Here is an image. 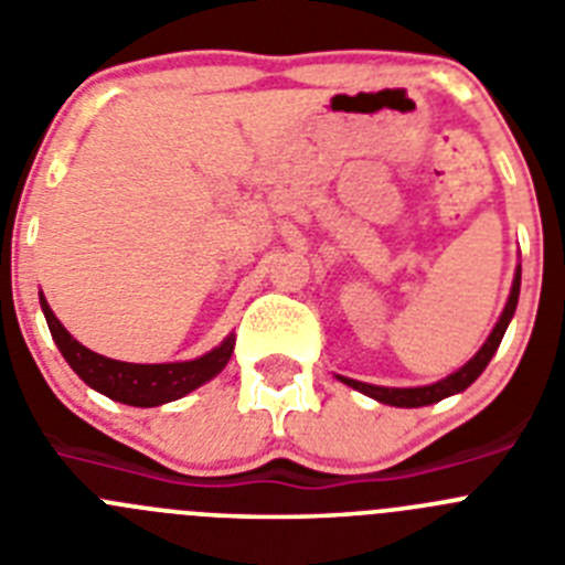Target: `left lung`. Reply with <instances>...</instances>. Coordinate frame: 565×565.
<instances>
[{"instance_id": "left-lung-1", "label": "left lung", "mask_w": 565, "mask_h": 565, "mask_svg": "<svg viewBox=\"0 0 565 565\" xmlns=\"http://www.w3.org/2000/svg\"><path fill=\"white\" fill-rule=\"evenodd\" d=\"M518 294H521V268H518L515 282H512V294H509V299H507V308H503L501 319H498V326L492 328V333H489V339L483 342L481 351L469 359L461 371L450 373V376L441 379V382L427 384V387H376V384L353 382V379H344V376H339V379H342L344 384H351L353 391L376 398V402H382V404H393V407H424V404H436V402H441V398L452 396V393L467 391L469 384L481 376L483 367L489 364V359L495 356L498 344H501L503 333H507L509 319H512V313H515V308H518Z\"/></svg>"}]
</instances>
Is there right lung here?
<instances>
[{
    "label": "right lung",
    "instance_id": "1",
    "mask_svg": "<svg viewBox=\"0 0 565 565\" xmlns=\"http://www.w3.org/2000/svg\"><path fill=\"white\" fill-rule=\"evenodd\" d=\"M42 299V311L47 319V328L56 339L58 351L67 359V364L93 391L104 393V396L115 398L121 404H132V407H158L163 402H174V398L186 396L194 387H201L212 376L226 367V362L234 353V337H228L221 348L209 351L206 356L194 359V362H172V364H132L118 362V359H107L102 353L89 351L82 342L70 337L64 326L56 319V313L50 311L47 299Z\"/></svg>",
    "mask_w": 565,
    "mask_h": 565
}]
</instances>
